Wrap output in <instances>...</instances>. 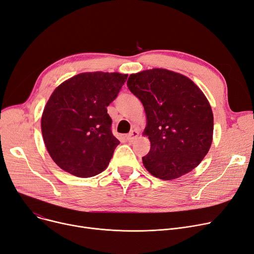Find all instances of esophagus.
<instances>
[{"mask_svg": "<svg viewBox=\"0 0 254 254\" xmlns=\"http://www.w3.org/2000/svg\"><path fill=\"white\" fill-rule=\"evenodd\" d=\"M138 136H139V131L137 130V129H134V130H131L129 134L127 136V140L129 142V143H132L134 142L137 138H138Z\"/></svg>", "mask_w": 254, "mask_h": 254, "instance_id": "34e87169", "label": "esophagus"}]
</instances>
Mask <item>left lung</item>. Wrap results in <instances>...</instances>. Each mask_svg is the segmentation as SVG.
Wrapping results in <instances>:
<instances>
[{"label":"left lung","instance_id":"8db88e82","mask_svg":"<svg viewBox=\"0 0 254 254\" xmlns=\"http://www.w3.org/2000/svg\"><path fill=\"white\" fill-rule=\"evenodd\" d=\"M127 87L147 116L144 134L151 147L142 157L146 170L163 180L193 170L208 153L213 137V113L203 91L190 78L165 69L131 74Z\"/></svg>","mask_w":254,"mask_h":254}]
</instances>
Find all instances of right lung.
I'll list each match as a JSON object with an SVG mask.
<instances>
[{
	"label": "right lung",
	"mask_w": 254,
	"mask_h": 254,
	"mask_svg": "<svg viewBox=\"0 0 254 254\" xmlns=\"http://www.w3.org/2000/svg\"><path fill=\"white\" fill-rule=\"evenodd\" d=\"M127 74L82 73L56 88L41 119L47 151L61 169L88 178L103 172L119 141L111 131L107 107L127 81Z\"/></svg>",
	"instance_id": "right-lung-1"
}]
</instances>
